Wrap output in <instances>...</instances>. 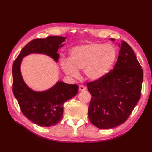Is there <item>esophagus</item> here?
<instances>
[{"label": "esophagus", "mask_w": 152, "mask_h": 152, "mask_svg": "<svg viewBox=\"0 0 152 152\" xmlns=\"http://www.w3.org/2000/svg\"><path fill=\"white\" fill-rule=\"evenodd\" d=\"M86 87H85L84 86L80 85V86H79V91H80V92L84 91H86Z\"/></svg>", "instance_id": "1"}]
</instances>
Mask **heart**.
<instances>
[{
	"mask_svg": "<svg viewBox=\"0 0 152 152\" xmlns=\"http://www.w3.org/2000/svg\"><path fill=\"white\" fill-rule=\"evenodd\" d=\"M118 51L114 45L91 42L72 48L69 59H61L63 72L78 78L79 70H83L87 79L96 81L103 78L117 59Z\"/></svg>",
	"mask_w": 152,
	"mask_h": 152,
	"instance_id": "heart-1",
	"label": "heart"
}]
</instances>
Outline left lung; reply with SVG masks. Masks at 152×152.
Here are the masks:
<instances>
[{
	"instance_id": "left-lung-1",
	"label": "left lung",
	"mask_w": 152,
	"mask_h": 152,
	"mask_svg": "<svg viewBox=\"0 0 152 152\" xmlns=\"http://www.w3.org/2000/svg\"><path fill=\"white\" fill-rule=\"evenodd\" d=\"M142 80L143 70L133 50L122 41L114 69L101 79L87 83L92 96L88 110L91 124L104 129L124 123L140 98Z\"/></svg>"
}]
</instances>
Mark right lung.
Listing matches in <instances>:
<instances>
[{
    "label": "right lung",
    "instance_id": "obj_1",
    "mask_svg": "<svg viewBox=\"0 0 152 152\" xmlns=\"http://www.w3.org/2000/svg\"><path fill=\"white\" fill-rule=\"evenodd\" d=\"M64 39L59 36H50L33 40L23 48L13 63V93L23 114L41 127H51L61 121L64 102L76 95L78 86L58 82L48 91H34L28 88L22 78L21 63L23 57L34 53L46 54L57 62L59 58L57 51L63 46L61 44Z\"/></svg>",
    "mask_w": 152,
    "mask_h": 152
}]
</instances>
